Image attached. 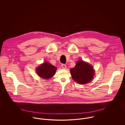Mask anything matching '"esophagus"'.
I'll use <instances>...</instances> for the list:
<instances>
[{
    "label": "esophagus",
    "instance_id": "obj_1",
    "mask_svg": "<svg viewBox=\"0 0 125 125\" xmlns=\"http://www.w3.org/2000/svg\"><path fill=\"white\" fill-rule=\"evenodd\" d=\"M61 67H62V68H63V69H65V68H66V66L65 65V64H62L61 65Z\"/></svg>",
    "mask_w": 125,
    "mask_h": 125
}]
</instances>
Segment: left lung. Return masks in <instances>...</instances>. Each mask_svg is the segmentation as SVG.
Segmentation results:
<instances>
[{"label":"left lung","mask_w":125,"mask_h":125,"mask_svg":"<svg viewBox=\"0 0 125 125\" xmlns=\"http://www.w3.org/2000/svg\"><path fill=\"white\" fill-rule=\"evenodd\" d=\"M73 79L80 84L90 82L94 75L93 67L88 63L79 60L74 67L70 70Z\"/></svg>","instance_id":"obj_1"}]
</instances>
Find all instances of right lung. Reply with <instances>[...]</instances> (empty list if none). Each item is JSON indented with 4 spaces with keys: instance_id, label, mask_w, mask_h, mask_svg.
<instances>
[{
    "instance_id": "add662e5",
    "label": "right lung",
    "mask_w": 125,
    "mask_h": 125,
    "mask_svg": "<svg viewBox=\"0 0 125 125\" xmlns=\"http://www.w3.org/2000/svg\"><path fill=\"white\" fill-rule=\"evenodd\" d=\"M57 69L49 62H45L36 68L38 75L43 79H50L55 74Z\"/></svg>"
}]
</instances>
